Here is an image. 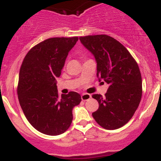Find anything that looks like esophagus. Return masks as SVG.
<instances>
[{"label": "esophagus", "mask_w": 161, "mask_h": 161, "mask_svg": "<svg viewBox=\"0 0 161 161\" xmlns=\"http://www.w3.org/2000/svg\"><path fill=\"white\" fill-rule=\"evenodd\" d=\"M91 95L89 94H82V96H81V98H82V101H87V100L91 98Z\"/></svg>", "instance_id": "1"}]
</instances>
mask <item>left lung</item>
<instances>
[{"label":"left lung","mask_w":161,"mask_h":161,"mask_svg":"<svg viewBox=\"0 0 161 161\" xmlns=\"http://www.w3.org/2000/svg\"><path fill=\"white\" fill-rule=\"evenodd\" d=\"M79 40L95 57L99 81L109 86L104 97L92 95L99 104L93 118L105 129L120 128L130 120L141 101L142 82L137 62L120 42L107 35Z\"/></svg>","instance_id":"obj_1"}]
</instances>
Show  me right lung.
I'll return each instance as SVG.
<instances>
[{"instance_id":"add662e5","label":"right lung","mask_w":161,"mask_h":161,"mask_svg":"<svg viewBox=\"0 0 161 161\" xmlns=\"http://www.w3.org/2000/svg\"><path fill=\"white\" fill-rule=\"evenodd\" d=\"M78 39H46L29 50L22 63L17 86L19 104L28 121L43 134L58 136L65 132L73 121V108L82 101L75 92L60 97L56 80Z\"/></svg>"}]
</instances>
